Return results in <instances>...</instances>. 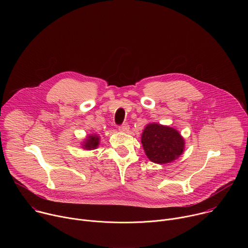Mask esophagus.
<instances>
[{"label": "esophagus", "mask_w": 248, "mask_h": 248, "mask_svg": "<svg viewBox=\"0 0 248 248\" xmlns=\"http://www.w3.org/2000/svg\"><path fill=\"white\" fill-rule=\"evenodd\" d=\"M119 129H120L121 131H127V130L129 129V125H128L127 123H124V124H121V125L119 126Z\"/></svg>", "instance_id": "esophagus-1"}]
</instances>
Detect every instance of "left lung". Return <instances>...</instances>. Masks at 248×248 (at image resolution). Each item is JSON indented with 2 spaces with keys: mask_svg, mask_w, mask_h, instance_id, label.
I'll return each instance as SVG.
<instances>
[{
  "mask_svg": "<svg viewBox=\"0 0 248 248\" xmlns=\"http://www.w3.org/2000/svg\"><path fill=\"white\" fill-rule=\"evenodd\" d=\"M141 142L149 160L157 164L175 160L185 148V140L178 130L157 124H150L145 127Z\"/></svg>",
  "mask_w": 248,
  "mask_h": 248,
  "instance_id": "obj_1",
  "label": "left lung"
}]
</instances>
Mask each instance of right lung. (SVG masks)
I'll list each match as a JSON object with an SVG mask.
<instances>
[{
    "instance_id": "obj_1",
    "label": "right lung",
    "mask_w": 248,
    "mask_h": 248,
    "mask_svg": "<svg viewBox=\"0 0 248 248\" xmlns=\"http://www.w3.org/2000/svg\"><path fill=\"white\" fill-rule=\"evenodd\" d=\"M84 143V148L87 150H91V149H95L98 144H99V137L96 135H90L87 137V139L85 140Z\"/></svg>"
}]
</instances>
